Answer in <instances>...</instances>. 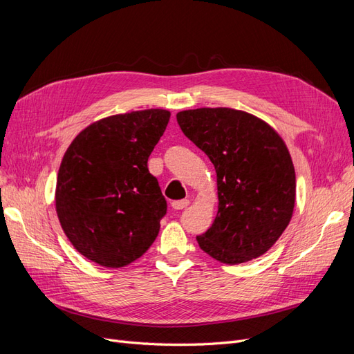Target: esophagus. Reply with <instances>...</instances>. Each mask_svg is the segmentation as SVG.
I'll return each mask as SVG.
<instances>
[{
    "mask_svg": "<svg viewBox=\"0 0 354 354\" xmlns=\"http://www.w3.org/2000/svg\"><path fill=\"white\" fill-rule=\"evenodd\" d=\"M189 199H181V201H174L173 203H171V207H173L174 209H183L189 205Z\"/></svg>",
    "mask_w": 354,
    "mask_h": 354,
    "instance_id": "1",
    "label": "esophagus"
}]
</instances>
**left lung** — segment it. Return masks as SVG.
Wrapping results in <instances>:
<instances>
[{
	"label": "left lung",
	"instance_id": "left-lung-1",
	"mask_svg": "<svg viewBox=\"0 0 354 354\" xmlns=\"http://www.w3.org/2000/svg\"><path fill=\"white\" fill-rule=\"evenodd\" d=\"M177 122L217 173L218 211L196 236L201 250L230 266L261 257L295 205V169L283 138L261 118L230 108L181 111Z\"/></svg>",
	"mask_w": 354,
	"mask_h": 354
}]
</instances>
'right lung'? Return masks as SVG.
<instances>
[{"label": "right lung", "mask_w": 354, "mask_h": 354, "mask_svg": "<svg viewBox=\"0 0 354 354\" xmlns=\"http://www.w3.org/2000/svg\"><path fill=\"white\" fill-rule=\"evenodd\" d=\"M171 112L145 109L106 116L73 138L56 183V212L85 259L109 269L128 266L156 239L167 202L147 159Z\"/></svg>", "instance_id": "obj_1"}]
</instances>
